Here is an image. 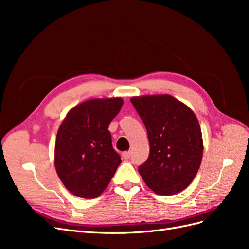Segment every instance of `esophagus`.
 <instances>
[{
    "label": "esophagus",
    "mask_w": 249,
    "mask_h": 249,
    "mask_svg": "<svg viewBox=\"0 0 249 249\" xmlns=\"http://www.w3.org/2000/svg\"><path fill=\"white\" fill-rule=\"evenodd\" d=\"M123 158L124 160H129L131 158V153L130 152H124L123 153Z\"/></svg>",
    "instance_id": "obj_1"
}]
</instances>
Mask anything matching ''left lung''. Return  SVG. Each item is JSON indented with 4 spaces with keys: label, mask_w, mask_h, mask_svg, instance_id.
I'll list each match as a JSON object with an SVG mask.
<instances>
[{
    "label": "left lung",
    "mask_w": 249,
    "mask_h": 249,
    "mask_svg": "<svg viewBox=\"0 0 249 249\" xmlns=\"http://www.w3.org/2000/svg\"><path fill=\"white\" fill-rule=\"evenodd\" d=\"M149 141V156L138 167L145 184L159 195H172L191 184L202 158L201 131L191 109L175 97L146 95L131 99Z\"/></svg>",
    "instance_id": "left-lung-1"
}]
</instances>
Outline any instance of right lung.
<instances>
[{
	"label": "right lung",
	"instance_id": "add662e5",
	"mask_svg": "<svg viewBox=\"0 0 249 249\" xmlns=\"http://www.w3.org/2000/svg\"><path fill=\"white\" fill-rule=\"evenodd\" d=\"M123 104L120 97L84 102L67 113L60 125L55 143L56 171L76 196H100L122 163L108 127Z\"/></svg>",
	"mask_w": 249,
	"mask_h": 249
}]
</instances>
